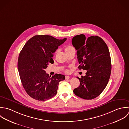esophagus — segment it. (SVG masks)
<instances>
[{"mask_svg":"<svg viewBox=\"0 0 129 129\" xmlns=\"http://www.w3.org/2000/svg\"><path fill=\"white\" fill-rule=\"evenodd\" d=\"M70 78V77L69 76H65V79L66 80H67V79H69Z\"/></svg>","mask_w":129,"mask_h":129,"instance_id":"34e87169","label":"esophagus"}]
</instances>
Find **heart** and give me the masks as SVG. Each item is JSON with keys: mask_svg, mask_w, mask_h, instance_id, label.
I'll return each instance as SVG.
<instances>
[{"mask_svg": "<svg viewBox=\"0 0 129 129\" xmlns=\"http://www.w3.org/2000/svg\"><path fill=\"white\" fill-rule=\"evenodd\" d=\"M74 48L71 46V45H67L65 47V51L66 52H67L70 51L71 50H74Z\"/></svg>", "mask_w": 129, "mask_h": 129, "instance_id": "b5f03b06", "label": "heart"}]
</instances>
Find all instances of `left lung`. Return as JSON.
<instances>
[{"label": "left lung", "instance_id": "obj_1", "mask_svg": "<svg viewBox=\"0 0 129 129\" xmlns=\"http://www.w3.org/2000/svg\"><path fill=\"white\" fill-rule=\"evenodd\" d=\"M72 43L77 50L78 68L87 70L81 78L74 94L82 99L91 100L99 96L106 88L111 72V60L108 47L99 36L86 39L84 34L74 36Z\"/></svg>", "mask_w": 129, "mask_h": 129}]
</instances>
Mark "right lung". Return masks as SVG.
I'll return each instance as SVG.
<instances>
[{
	"label": "right lung",
	"instance_id": "1",
	"mask_svg": "<svg viewBox=\"0 0 129 129\" xmlns=\"http://www.w3.org/2000/svg\"><path fill=\"white\" fill-rule=\"evenodd\" d=\"M66 39L35 35L26 42L20 52L17 65L19 76L23 88L31 98L44 101L56 95L59 83L65 76L55 74L51 77L44 69L49 63H54L53 53Z\"/></svg>",
	"mask_w": 129,
	"mask_h": 129
}]
</instances>
